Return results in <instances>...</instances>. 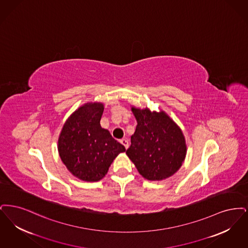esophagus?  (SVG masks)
I'll list each match as a JSON object with an SVG mask.
<instances>
[{"instance_id":"esophagus-1","label":"esophagus","mask_w":248,"mask_h":248,"mask_svg":"<svg viewBox=\"0 0 248 248\" xmlns=\"http://www.w3.org/2000/svg\"><path fill=\"white\" fill-rule=\"evenodd\" d=\"M120 142L124 145V147H125L126 149H128V148H129V141H128V140H126V139H122V140H120Z\"/></svg>"}]
</instances>
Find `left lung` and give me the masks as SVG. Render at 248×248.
Here are the masks:
<instances>
[{"label": "left lung", "mask_w": 248, "mask_h": 248, "mask_svg": "<svg viewBox=\"0 0 248 248\" xmlns=\"http://www.w3.org/2000/svg\"><path fill=\"white\" fill-rule=\"evenodd\" d=\"M137 120L131 144L126 151L140 175L161 181L177 172L186 155V143L180 127L164 111L131 108Z\"/></svg>", "instance_id": "1"}]
</instances>
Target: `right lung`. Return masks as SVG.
Masks as SVG:
<instances>
[{
    "instance_id": "1",
    "label": "right lung",
    "mask_w": 248,
    "mask_h": 248,
    "mask_svg": "<svg viewBox=\"0 0 248 248\" xmlns=\"http://www.w3.org/2000/svg\"><path fill=\"white\" fill-rule=\"evenodd\" d=\"M102 103H87L65 121L58 139V152L67 170L78 179L98 182L125 147L115 140L100 120Z\"/></svg>"
}]
</instances>
